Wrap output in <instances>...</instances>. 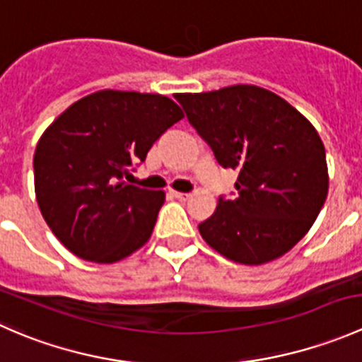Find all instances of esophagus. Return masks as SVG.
<instances>
[{
    "instance_id": "esophagus-1",
    "label": "esophagus",
    "mask_w": 362,
    "mask_h": 362,
    "mask_svg": "<svg viewBox=\"0 0 362 362\" xmlns=\"http://www.w3.org/2000/svg\"><path fill=\"white\" fill-rule=\"evenodd\" d=\"M170 194L173 196V198H177V199H182V202H185V199H189L191 198V194H189V192H178V191H170Z\"/></svg>"
}]
</instances>
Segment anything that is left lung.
I'll list each match as a JSON object with an SVG mask.
<instances>
[{
    "instance_id": "left-lung-1",
    "label": "left lung",
    "mask_w": 362,
    "mask_h": 362,
    "mask_svg": "<svg viewBox=\"0 0 362 362\" xmlns=\"http://www.w3.org/2000/svg\"><path fill=\"white\" fill-rule=\"evenodd\" d=\"M177 100L217 163L238 171V196H221L215 214L199 224L204 242L249 266L289 252L327 196L326 151L315 127L257 86L178 94Z\"/></svg>"
}]
</instances>
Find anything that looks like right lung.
<instances>
[{
	"label": "right lung",
	"mask_w": 362,
	"mask_h": 362,
	"mask_svg": "<svg viewBox=\"0 0 362 362\" xmlns=\"http://www.w3.org/2000/svg\"><path fill=\"white\" fill-rule=\"evenodd\" d=\"M182 117L160 94L107 89L73 103L47 127L33 159L36 202L69 252L110 264L148 242L164 192L124 177Z\"/></svg>",
	"instance_id": "obj_1"
}]
</instances>
